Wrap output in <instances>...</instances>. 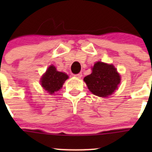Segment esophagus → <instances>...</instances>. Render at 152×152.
Listing matches in <instances>:
<instances>
[{
    "instance_id": "esophagus-1",
    "label": "esophagus",
    "mask_w": 152,
    "mask_h": 152,
    "mask_svg": "<svg viewBox=\"0 0 152 152\" xmlns=\"http://www.w3.org/2000/svg\"><path fill=\"white\" fill-rule=\"evenodd\" d=\"M75 77H77V78H80V77H82V73H79L77 74V75H75Z\"/></svg>"
}]
</instances>
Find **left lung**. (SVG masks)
Returning a JSON list of instances; mask_svg holds the SVG:
<instances>
[{"mask_svg":"<svg viewBox=\"0 0 152 152\" xmlns=\"http://www.w3.org/2000/svg\"><path fill=\"white\" fill-rule=\"evenodd\" d=\"M84 80L93 94L107 97L117 89L121 78L113 64L97 61L92 68V73Z\"/></svg>","mask_w":152,"mask_h":152,"instance_id":"obj_1","label":"left lung"}]
</instances>
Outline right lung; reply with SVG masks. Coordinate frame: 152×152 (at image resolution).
<instances>
[{
  "instance_id": "add662e5",
  "label": "right lung",
  "mask_w": 152,
  "mask_h": 152,
  "mask_svg": "<svg viewBox=\"0 0 152 152\" xmlns=\"http://www.w3.org/2000/svg\"><path fill=\"white\" fill-rule=\"evenodd\" d=\"M68 78V76L66 74L58 72L56 67L50 65L42 76L40 83L45 91L50 94H53L62 88L63 84Z\"/></svg>"
}]
</instances>
